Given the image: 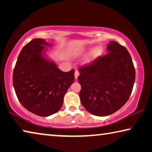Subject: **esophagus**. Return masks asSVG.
<instances>
[{
  "mask_svg": "<svg viewBox=\"0 0 152 152\" xmlns=\"http://www.w3.org/2000/svg\"><path fill=\"white\" fill-rule=\"evenodd\" d=\"M79 74H80V73H79L78 71H77V70L75 71V73H74V76H75V79L78 78Z\"/></svg>",
  "mask_w": 152,
  "mask_h": 152,
  "instance_id": "34e87169",
  "label": "esophagus"
}]
</instances>
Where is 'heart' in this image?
Segmentation results:
<instances>
[{
    "instance_id": "obj_1",
    "label": "heart",
    "mask_w": 152,
    "mask_h": 152,
    "mask_svg": "<svg viewBox=\"0 0 152 152\" xmlns=\"http://www.w3.org/2000/svg\"><path fill=\"white\" fill-rule=\"evenodd\" d=\"M85 51H86V48H79L78 50H76V51H74L72 55L74 58H79L80 57V56H83L84 54V53H85ZM102 48L101 46L100 45L94 46V47L92 48L91 50V51H89L88 55L86 56V58L84 60V64H88L91 63L92 61H93L101 56V54L102 53Z\"/></svg>"
}]
</instances>
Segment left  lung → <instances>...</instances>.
<instances>
[{"label": "left lung", "instance_id": "1", "mask_svg": "<svg viewBox=\"0 0 152 152\" xmlns=\"http://www.w3.org/2000/svg\"><path fill=\"white\" fill-rule=\"evenodd\" d=\"M108 53L78 69L80 99L87 111L104 117L117 111L128 101L135 80V70L127 49L110 42Z\"/></svg>", "mask_w": 152, "mask_h": 152}]
</instances>
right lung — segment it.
Segmentation results:
<instances>
[{"mask_svg":"<svg viewBox=\"0 0 152 152\" xmlns=\"http://www.w3.org/2000/svg\"><path fill=\"white\" fill-rule=\"evenodd\" d=\"M45 39H33L19 55L12 75L15 93L33 114L48 117L62 107L64 95L74 81V70L64 72L45 56Z\"/></svg>","mask_w":152,"mask_h":152,"instance_id":"obj_1","label":"right lung"}]
</instances>
